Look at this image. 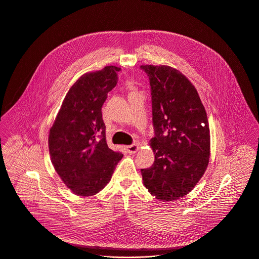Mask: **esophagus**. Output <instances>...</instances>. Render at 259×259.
Here are the masks:
<instances>
[{"label": "esophagus", "instance_id": "1", "mask_svg": "<svg viewBox=\"0 0 259 259\" xmlns=\"http://www.w3.org/2000/svg\"><path fill=\"white\" fill-rule=\"evenodd\" d=\"M140 147L138 144H134V145H131V146H127L126 147V151L128 152V154L133 155V154H136L138 151H139Z\"/></svg>", "mask_w": 259, "mask_h": 259}]
</instances>
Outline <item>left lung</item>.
<instances>
[{
    "instance_id": "8db88e82",
    "label": "left lung",
    "mask_w": 259,
    "mask_h": 259,
    "mask_svg": "<svg viewBox=\"0 0 259 259\" xmlns=\"http://www.w3.org/2000/svg\"><path fill=\"white\" fill-rule=\"evenodd\" d=\"M152 91L155 162L142 169L144 185L157 199L178 200L193 190L210 158V130L200 96L190 80L166 65H142Z\"/></svg>"
}]
</instances>
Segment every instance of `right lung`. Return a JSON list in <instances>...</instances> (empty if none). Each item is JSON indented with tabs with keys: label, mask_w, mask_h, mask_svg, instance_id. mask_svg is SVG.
Here are the masks:
<instances>
[{
	"label": "right lung",
	"mask_w": 259,
	"mask_h": 259,
	"mask_svg": "<svg viewBox=\"0 0 259 259\" xmlns=\"http://www.w3.org/2000/svg\"><path fill=\"white\" fill-rule=\"evenodd\" d=\"M119 70L111 65L80 76L67 92L50 128L48 145L53 167L78 196L101 191L123 157L108 148L101 113Z\"/></svg>",
	"instance_id": "1"
}]
</instances>
